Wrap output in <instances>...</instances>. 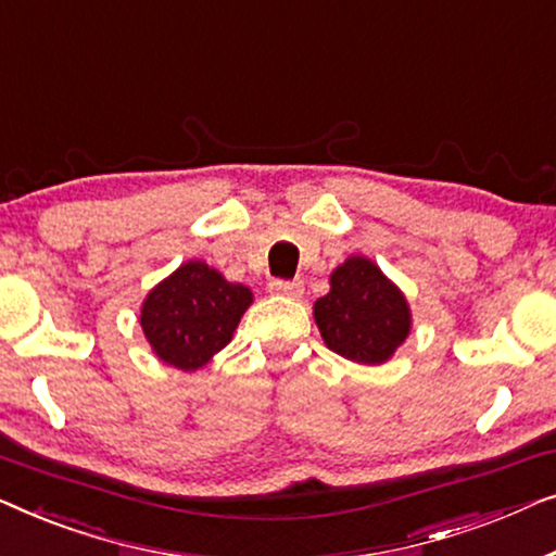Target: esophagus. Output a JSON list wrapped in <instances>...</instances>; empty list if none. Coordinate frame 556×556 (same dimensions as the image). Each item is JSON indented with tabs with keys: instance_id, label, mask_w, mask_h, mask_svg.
<instances>
[{
	"instance_id": "1",
	"label": "esophagus",
	"mask_w": 556,
	"mask_h": 556,
	"mask_svg": "<svg viewBox=\"0 0 556 556\" xmlns=\"http://www.w3.org/2000/svg\"><path fill=\"white\" fill-rule=\"evenodd\" d=\"M269 292H275V294H281V296H302V292H304V281L302 279H271L269 281Z\"/></svg>"
}]
</instances>
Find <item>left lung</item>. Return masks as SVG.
<instances>
[{"mask_svg":"<svg viewBox=\"0 0 556 556\" xmlns=\"http://www.w3.org/2000/svg\"><path fill=\"white\" fill-rule=\"evenodd\" d=\"M332 289L315 302L325 345L363 365H380L410 332L408 302L370 260L350 256L332 271Z\"/></svg>","mask_w":556,"mask_h":556,"instance_id":"8db88e82","label":"left lung"}]
</instances>
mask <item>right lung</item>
<instances>
[{"label": "right lung", "mask_w": 556, "mask_h": 556, "mask_svg": "<svg viewBox=\"0 0 556 556\" xmlns=\"http://www.w3.org/2000/svg\"><path fill=\"white\" fill-rule=\"evenodd\" d=\"M252 304L244 285H231L203 262H189L148 294L140 325L163 363L197 370L231 342Z\"/></svg>", "instance_id": "1"}]
</instances>
